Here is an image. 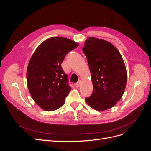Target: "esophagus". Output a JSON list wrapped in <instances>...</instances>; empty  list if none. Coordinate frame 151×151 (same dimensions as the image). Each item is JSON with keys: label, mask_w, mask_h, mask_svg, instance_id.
I'll list each match as a JSON object with an SVG mask.
<instances>
[{"label": "esophagus", "mask_w": 151, "mask_h": 151, "mask_svg": "<svg viewBox=\"0 0 151 151\" xmlns=\"http://www.w3.org/2000/svg\"><path fill=\"white\" fill-rule=\"evenodd\" d=\"M81 85H82V82H81V81H79L77 82V83H76V86H77V87H80Z\"/></svg>", "instance_id": "1"}]
</instances>
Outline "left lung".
Instances as JSON below:
<instances>
[{
    "label": "left lung",
    "mask_w": 151,
    "mask_h": 151,
    "mask_svg": "<svg viewBox=\"0 0 151 151\" xmlns=\"http://www.w3.org/2000/svg\"><path fill=\"white\" fill-rule=\"evenodd\" d=\"M93 86V94L86 101L95 110L113 107L122 98L127 84L124 61L119 51L108 41L89 37L83 48Z\"/></svg>",
    "instance_id": "8db88e82"
}]
</instances>
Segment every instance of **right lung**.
<instances>
[{"label": "right lung", "mask_w": 151, "mask_h": 151, "mask_svg": "<svg viewBox=\"0 0 151 151\" xmlns=\"http://www.w3.org/2000/svg\"><path fill=\"white\" fill-rule=\"evenodd\" d=\"M78 46L70 39L55 36L45 40L31 56L26 72L28 88L43 110L54 111L64 104L71 88L61 63L67 53Z\"/></svg>", "instance_id": "1"}]
</instances>
